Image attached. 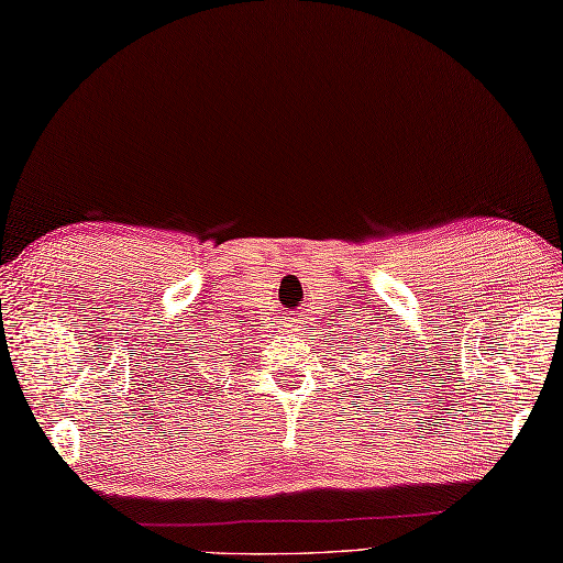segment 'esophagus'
Listing matches in <instances>:
<instances>
[{"label":"esophagus","mask_w":563,"mask_h":563,"mask_svg":"<svg viewBox=\"0 0 563 563\" xmlns=\"http://www.w3.org/2000/svg\"><path fill=\"white\" fill-rule=\"evenodd\" d=\"M286 332H289L291 338H298L303 332V323L296 316H291L289 320H286Z\"/></svg>","instance_id":"esophagus-1"}]
</instances>
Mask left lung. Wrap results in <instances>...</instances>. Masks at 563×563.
<instances>
[{"mask_svg": "<svg viewBox=\"0 0 563 563\" xmlns=\"http://www.w3.org/2000/svg\"><path fill=\"white\" fill-rule=\"evenodd\" d=\"M366 325H369V323H366ZM354 332H360V330H354ZM357 340L360 342H354V345H360V350L364 352V360L362 362L369 364V369H366V376L378 378V384H382V378H386V382L391 384V378H396V369H398V366L391 362V357H396L394 342L391 340L386 342L384 335H378V328H364V332H360ZM350 352H357V350H350ZM362 362H360V366H362ZM374 365L383 366L378 375L371 374L374 371ZM364 391H366V388H364Z\"/></svg>", "mask_w": 563, "mask_h": 563, "instance_id": "left-lung-1", "label": "left lung"}]
</instances>
